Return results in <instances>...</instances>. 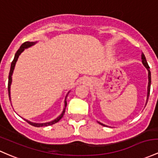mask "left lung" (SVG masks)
Returning <instances> with one entry per match:
<instances>
[{
  "label": "left lung",
  "mask_w": 158,
  "mask_h": 158,
  "mask_svg": "<svg viewBox=\"0 0 158 158\" xmlns=\"http://www.w3.org/2000/svg\"><path fill=\"white\" fill-rule=\"evenodd\" d=\"M142 62H143V65L145 66V68L147 69V70H148V93H147V100H146V104H147V102H148V97H149V94H150V88H151V82H152V79H151V72H150V70H149V66H148V63H147V60L145 59V55H144V54L143 53L142 54ZM98 123L100 124H101V125L103 126H106L105 124H102V123L99 122Z\"/></svg>",
  "instance_id": "left-lung-1"
}]
</instances>
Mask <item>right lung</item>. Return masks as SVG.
<instances>
[{"instance_id":"add662e5","label":"right lung","mask_w":158,"mask_h":158,"mask_svg":"<svg viewBox=\"0 0 158 158\" xmlns=\"http://www.w3.org/2000/svg\"><path fill=\"white\" fill-rule=\"evenodd\" d=\"M37 42H28V41H27V42H25L23 43V44L22 45V46H20V48H19L18 51L16 52V53L15 54V57H14V59H13V61H12L11 63V67H10V73H9V79H8V94H9V98H10V100H11V98H10V85H11V83H12V75H13V70H14V68H15V64H16V61L17 60H18L19 58V56L20 55V54L22 52L24 51V50L25 49V48H29L31 47V46H32L33 45H34L35 43ZM67 95L66 96L65 98V100H64V108L63 110V112H62V113L60 114V115L58 116V118H57L56 119H55V120L52 121H49V122H47V123H34V122H31V121H29L27 120H25L27 121L28 124H30L32 126H34V127H45V126H49V125H52V124H55V123L58 122L60 120V118H61L62 117H63L64 115V112H65V109H66V106H67Z\"/></svg>"}]
</instances>
